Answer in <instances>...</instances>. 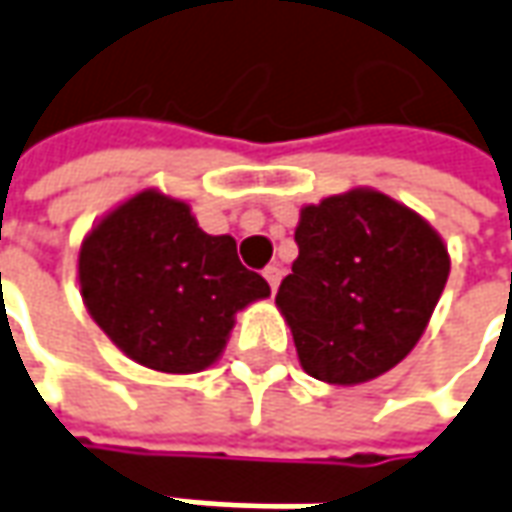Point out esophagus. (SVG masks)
Masks as SVG:
<instances>
[{
	"mask_svg": "<svg viewBox=\"0 0 512 512\" xmlns=\"http://www.w3.org/2000/svg\"><path fill=\"white\" fill-rule=\"evenodd\" d=\"M263 277L269 280V286H272V291H277V286H280V277H283V269H280L277 263H272V266H266V272H263Z\"/></svg>",
	"mask_w": 512,
	"mask_h": 512,
	"instance_id": "obj_1",
	"label": "esophagus"
}]
</instances>
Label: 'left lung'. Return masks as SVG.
<instances>
[{"instance_id": "left-lung-1", "label": "left lung", "mask_w": 512, "mask_h": 512, "mask_svg": "<svg viewBox=\"0 0 512 512\" xmlns=\"http://www.w3.org/2000/svg\"><path fill=\"white\" fill-rule=\"evenodd\" d=\"M294 240L300 255L274 303L303 371L360 385L405 360L450 274L448 246L431 223L357 186L303 206Z\"/></svg>"}]
</instances>
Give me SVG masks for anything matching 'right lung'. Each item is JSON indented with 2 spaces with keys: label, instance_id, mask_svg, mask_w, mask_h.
Masks as SVG:
<instances>
[{
  "label": "right lung",
  "instance_id": "obj_1",
  "mask_svg": "<svg viewBox=\"0 0 512 512\" xmlns=\"http://www.w3.org/2000/svg\"><path fill=\"white\" fill-rule=\"evenodd\" d=\"M81 300L130 360L195 374L226 348L235 314L269 297L232 235H206L189 203L144 189L110 209L79 249Z\"/></svg>",
  "mask_w": 512,
  "mask_h": 512
}]
</instances>
